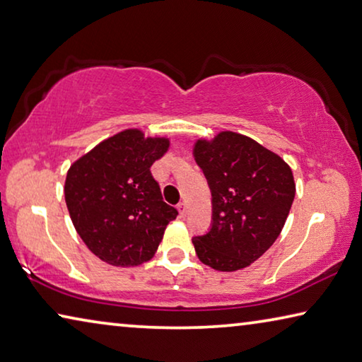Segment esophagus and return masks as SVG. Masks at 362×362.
Returning <instances> with one entry per match:
<instances>
[{
  "label": "esophagus",
  "instance_id": "34e87169",
  "mask_svg": "<svg viewBox=\"0 0 362 362\" xmlns=\"http://www.w3.org/2000/svg\"><path fill=\"white\" fill-rule=\"evenodd\" d=\"M177 209H179V212H180V217H185L187 216V204L185 203L177 204Z\"/></svg>",
  "mask_w": 362,
  "mask_h": 362
}]
</instances>
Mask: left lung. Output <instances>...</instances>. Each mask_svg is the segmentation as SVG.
Masks as SVG:
<instances>
[{
	"instance_id": "8db88e82",
	"label": "left lung",
	"mask_w": 362,
	"mask_h": 362,
	"mask_svg": "<svg viewBox=\"0 0 362 362\" xmlns=\"http://www.w3.org/2000/svg\"><path fill=\"white\" fill-rule=\"evenodd\" d=\"M193 156L212 197V226L192 242L199 261L221 272L248 267L282 232L295 199L290 165L250 136L219 132L199 139Z\"/></svg>"
}]
</instances>
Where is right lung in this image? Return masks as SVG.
I'll return each mask as SVG.
<instances>
[{
    "label": "right lung",
    "mask_w": 362,
    "mask_h": 362,
    "mask_svg": "<svg viewBox=\"0 0 362 362\" xmlns=\"http://www.w3.org/2000/svg\"><path fill=\"white\" fill-rule=\"evenodd\" d=\"M170 141L125 129L98 143L67 170L64 197L87 248L111 266L150 261L177 214L151 175Z\"/></svg>",
    "instance_id": "right-lung-1"
}]
</instances>
